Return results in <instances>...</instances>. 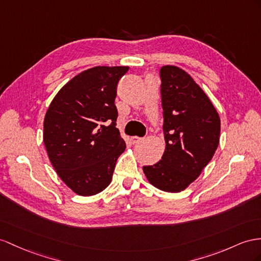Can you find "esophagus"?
I'll return each mask as SVG.
<instances>
[{
  "instance_id": "1",
  "label": "esophagus",
  "mask_w": 261,
  "mask_h": 261,
  "mask_svg": "<svg viewBox=\"0 0 261 261\" xmlns=\"http://www.w3.org/2000/svg\"><path fill=\"white\" fill-rule=\"evenodd\" d=\"M130 141H131L132 144H137V143L142 141V138H140V137H131L130 138Z\"/></svg>"
}]
</instances>
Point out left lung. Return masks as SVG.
<instances>
[{"mask_svg": "<svg viewBox=\"0 0 261 261\" xmlns=\"http://www.w3.org/2000/svg\"><path fill=\"white\" fill-rule=\"evenodd\" d=\"M160 79L166 146L162 159L143 171L155 188L177 193L194 182L212 160L219 143L220 120L188 72L163 66Z\"/></svg>", "mask_w": 261, "mask_h": 261, "instance_id": "left-lung-1", "label": "left lung"}]
</instances>
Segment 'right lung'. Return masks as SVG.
Instances as JSON below:
<instances>
[{"label":"right lung","instance_id":"obj_1","mask_svg":"<svg viewBox=\"0 0 261 261\" xmlns=\"http://www.w3.org/2000/svg\"><path fill=\"white\" fill-rule=\"evenodd\" d=\"M129 67L98 66L73 77L53 99L44 143L63 181L83 196L108 186L125 143L117 129V86Z\"/></svg>","mask_w":261,"mask_h":261}]
</instances>
